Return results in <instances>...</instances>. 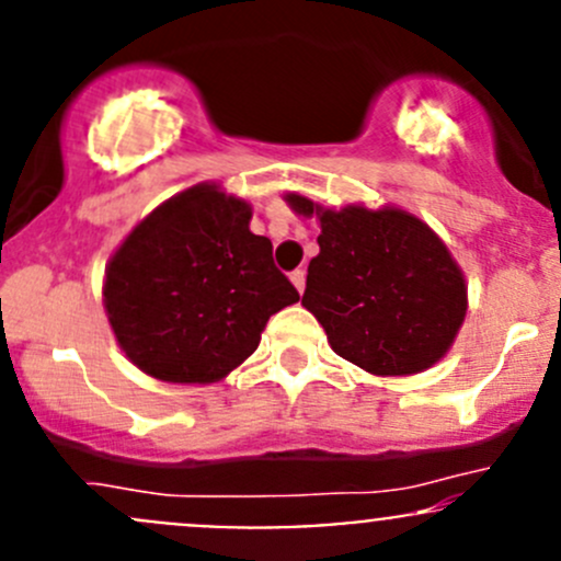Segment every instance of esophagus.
Masks as SVG:
<instances>
[{
  "mask_svg": "<svg viewBox=\"0 0 561 561\" xmlns=\"http://www.w3.org/2000/svg\"><path fill=\"white\" fill-rule=\"evenodd\" d=\"M290 279H293V285H296V290L304 293V287H307V271L296 268V271H293V274H290Z\"/></svg>",
  "mask_w": 561,
  "mask_h": 561,
  "instance_id": "obj_1",
  "label": "esophagus"
}]
</instances>
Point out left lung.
I'll list each match as a JSON object with an SVG mask.
<instances>
[{
  "label": "left lung",
  "instance_id": "left-lung-1",
  "mask_svg": "<svg viewBox=\"0 0 561 561\" xmlns=\"http://www.w3.org/2000/svg\"><path fill=\"white\" fill-rule=\"evenodd\" d=\"M285 201L298 217L320 219L301 304L333 353L380 377L437 364L467 314L463 274L443 239L393 206L333 211L296 192Z\"/></svg>",
  "mask_w": 561,
  "mask_h": 561
}]
</instances>
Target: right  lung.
<instances>
[{
  "label": "right lung",
  "instance_id": "obj_1",
  "mask_svg": "<svg viewBox=\"0 0 561 561\" xmlns=\"http://www.w3.org/2000/svg\"><path fill=\"white\" fill-rule=\"evenodd\" d=\"M249 219L247 201L195 184L113 252L107 322L140 371L181 386L222 380L257 350L268 317L301 298Z\"/></svg>",
  "mask_w": 561,
  "mask_h": 561
}]
</instances>
